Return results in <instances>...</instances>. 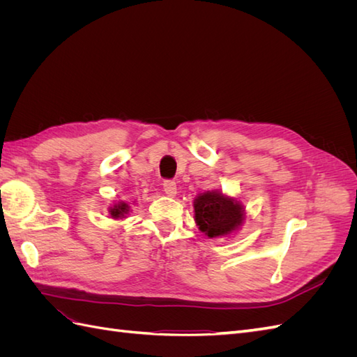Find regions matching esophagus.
<instances>
[{"mask_svg":"<svg viewBox=\"0 0 357 357\" xmlns=\"http://www.w3.org/2000/svg\"><path fill=\"white\" fill-rule=\"evenodd\" d=\"M164 192H165V195L167 197H176L177 195V185H176V181H172V180H165L164 181Z\"/></svg>","mask_w":357,"mask_h":357,"instance_id":"obj_1","label":"esophagus"}]
</instances>
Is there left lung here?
<instances>
[{"mask_svg": "<svg viewBox=\"0 0 357 357\" xmlns=\"http://www.w3.org/2000/svg\"><path fill=\"white\" fill-rule=\"evenodd\" d=\"M195 222L201 232L208 238L228 236L245 220L244 205L232 197L225 195L220 190H207L193 201Z\"/></svg>", "mask_w": 357, "mask_h": 357, "instance_id": "obj_1", "label": "left lung"}]
</instances>
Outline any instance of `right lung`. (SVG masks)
Wrapping results in <instances>:
<instances>
[{"label":"right lung","mask_w":357,"mask_h":357,"mask_svg":"<svg viewBox=\"0 0 357 357\" xmlns=\"http://www.w3.org/2000/svg\"><path fill=\"white\" fill-rule=\"evenodd\" d=\"M129 204L119 201L117 204H114L113 207H109V213L112 215V219H125V215L129 213Z\"/></svg>","instance_id":"add662e5"}]
</instances>
